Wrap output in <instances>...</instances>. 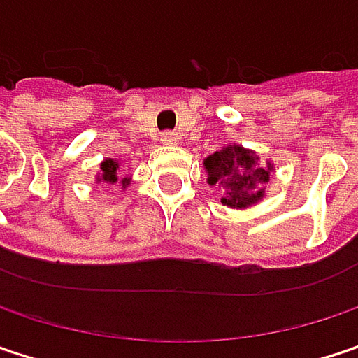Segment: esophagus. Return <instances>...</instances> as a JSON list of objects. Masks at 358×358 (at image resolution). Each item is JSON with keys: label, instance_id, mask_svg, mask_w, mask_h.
<instances>
[{"label": "esophagus", "instance_id": "obj_1", "mask_svg": "<svg viewBox=\"0 0 358 358\" xmlns=\"http://www.w3.org/2000/svg\"><path fill=\"white\" fill-rule=\"evenodd\" d=\"M159 141H162V143H166V145H174V143L178 141V137H176V133H172V131H166V133H162Z\"/></svg>", "mask_w": 358, "mask_h": 358}]
</instances>
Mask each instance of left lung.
Instances as JSON below:
<instances>
[{
  "label": "left lung",
  "instance_id": "left-lung-1",
  "mask_svg": "<svg viewBox=\"0 0 358 358\" xmlns=\"http://www.w3.org/2000/svg\"><path fill=\"white\" fill-rule=\"evenodd\" d=\"M207 182L219 186L221 203L231 209H245L264 199V184L271 178L273 164H258V155L242 145L221 147L205 159Z\"/></svg>",
  "mask_w": 358,
  "mask_h": 358
}]
</instances>
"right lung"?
Instances as JSON below:
<instances>
[{"label":"right lung","instance_id":"add662e5","mask_svg":"<svg viewBox=\"0 0 358 358\" xmlns=\"http://www.w3.org/2000/svg\"><path fill=\"white\" fill-rule=\"evenodd\" d=\"M116 170H118V162L116 159H104L102 164H100V176H98V182H106V184H116L118 182V174H116ZM131 182V178H122L120 180V184H122V188L127 186Z\"/></svg>","mask_w":358,"mask_h":358}]
</instances>
